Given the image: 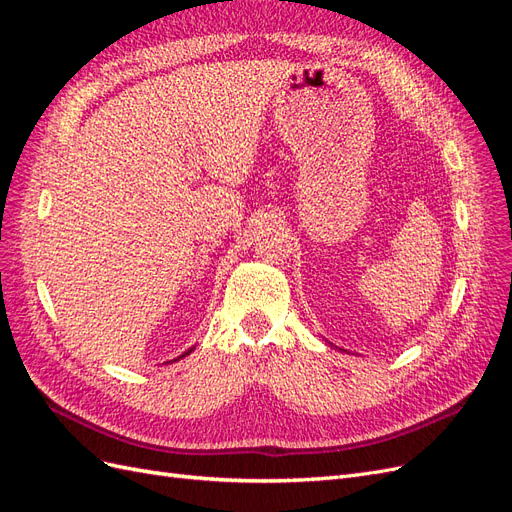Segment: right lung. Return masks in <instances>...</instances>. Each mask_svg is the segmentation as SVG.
<instances>
[{
	"label": "right lung",
	"instance_id": "obj_1",
	"mask_svg": "<svg viewBox=\"0 0 512 512\" xmlns=\"http://www.w3.org/2000/svg\"><path fill=\"white\" fill-rule=\"evenodd\" d=\"M190 352H192V350H188V352H183V354L179 356V359H183V356H185V354H190ZM179 359H175V361H179Z\"/></svg>",
	"mask_w": 512,
	"mask_h": 512
}]
</instances>
